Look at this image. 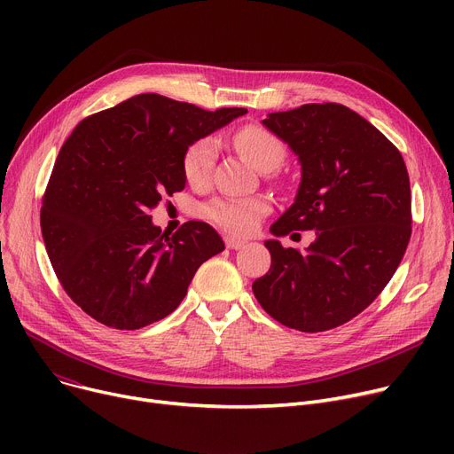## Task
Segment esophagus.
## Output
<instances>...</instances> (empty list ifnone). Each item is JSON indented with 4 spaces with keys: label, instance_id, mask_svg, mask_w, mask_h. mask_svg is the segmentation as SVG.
Segmentation results:
<instances>
[{
    "label": "esophagus",
    "instance_id": "esophagus-1",
    "mask_svg": "<svg viewBox=\"0 0 454 454\" xmlns=\"http://www.w3.org/2000/svg\"><path fill=\"white\" fill-rule=\"evenodd\" d=\"M224 245H226V248H230V250H237V248H241V247H245V241H241V239H237V237L226 235V237H224Z\"/></svg>",
    "mask_w": 454,
    "mask_h": 454
}]
</instances>
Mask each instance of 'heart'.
<instances>
[{
	"label": "heart",
	"instance_id": "obj_1",
	"mask_svg": "<svg viewBox=\"0 0 454 454\" xmlns=\"http://www.w3.org/2000/svg\"><path fill=\"white\" fill-rule=\"evenodd\" d=\"M233 145L259 171H272L285 156L283 141L269 129L261 125H245L233 134ZM217 160V141L213 137H200L191 143L182 158V171L185 180L204 187L213 175ZM270 213V202L265 197L250 199H217L206 206V217L219 228L247 235L257 228L261 219Z\"/></svg>",
	"mask_w": 454,
	"mask_h": 454
}]
</instances>
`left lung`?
I'll use <instances>...</instances> for the list:
<instances>
[{"label":"left lung","instance_id":"left-lung-1","mask_svg":"<svg viewBox=\"0 0 454 454\" xmlns=\"http://www.w3.org/2000/svg\"><path fill=\"white\" fill-rule=\"evenodd\" d=\"M263 125L298 154L294 204L276 237L317 230L305 254L267 241L272 263L252 291L279 324L303 333L339 327L380 294L412 233L411 180L394 143L339 103L269 114Z\"/></svg>","mask_w":454,"mask_h":454}]
</instances>
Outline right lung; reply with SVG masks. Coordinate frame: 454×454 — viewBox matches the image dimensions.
<instances>
[{
	"mask_svg": "<svg viewBox=\"0 0 454 454\" xmlns=\"http://www.w3.org/2000/svg\"><path fill=\"white\" fill-rule=\"evenodd\" d=\"M243 114L141 93L84 117L64 141L40 226L62 289L86 315L127 331L158 322L180 305L204 261L224 250L202 221L169 237L149 213L185 187L191 143Z\"/></svg>",
	"mask_w": 454,
	"mask_h": 454,
	"instance_id": "obj_1",
	"label": "right lung"
}]
</instances>
